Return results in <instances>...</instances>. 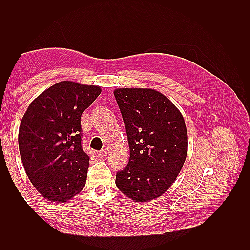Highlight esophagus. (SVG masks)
<instances>
[{"label":"esophagus","mask_w":250,"mask_h":250,"mask_svg":"<svg viewBox=\"0 0 250 250\" xmlns=\"http://www.w3.org/2000/svg\"><path fill=\"white\" fill-rule=\"evenodd\" d=\"M98 156H99V157H102V158H105V157L107 156V151L105 150V149L100 150L99 152H98Z\"/></svg>","instance_id":"esophagus-1"}]
</instances>
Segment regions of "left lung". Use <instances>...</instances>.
Here are the masks:
<instances>
[{
  "instance_id": "1",
  "label": "left lung",
  "mask_w": 250,
  "mask_h": 250,
  "mask_svg": "<svg viewBox=\"0 0 250 250\" xmlns=\"http://www.w3.org/2000/svg\"><path fill=\"white\" fill-rule=\"evenodd\" d=\"M122 113L130 157L117 172L116 185L127 197L145 202L160 197L175 181L188 153V133L180 111L151 88L113 92Z\"/></svg>"
}]
</instances>
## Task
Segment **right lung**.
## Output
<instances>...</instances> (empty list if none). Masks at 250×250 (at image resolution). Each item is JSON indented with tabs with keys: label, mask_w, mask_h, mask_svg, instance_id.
Masks as SVG:
<instances>
[{
	"label": "right lung",
	"mask_w": 250,
	"mask_h": 250,
	"mask_svg": "<svg viewBox=\"0 0 250 250\" xmlns=\"http://www.w3.org/2000/svg\"><path fill=\"white\" fill-rule=\"evenodd\" d=\"M101 87L62 81L29 105L19 130L25 171L44 198L66 201L85 186L89 156L82 149L81 115Z\"/></svg>",
	"instance_id": "right-lung-1"
}]
</instances>
